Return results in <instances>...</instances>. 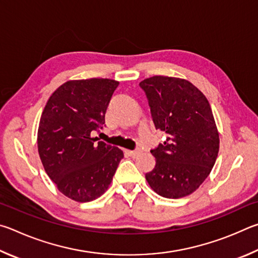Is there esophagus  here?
<instances>
[{"label": "esophagus", "mask_w": 258, "mask_h": 258, "mask_svg": "<svg viewBox=\"0 0 258 258\" xmlns=\"http://www.w3.org/2000/svg\"><path fill=\"white\" fill-rule=\"evenodd\" d=\"M125 153L126 154H128L129 156H132V157H135V156H137L138 154H139V151L138 150H135V151H125Z\"/></svg>", "instance_id": "34e87169"}]
</instances>
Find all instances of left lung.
Returning a JSON list of instances; mask_svg holds the SVG:
<instances>
[{"label":"left lung","instance_id":"8db88e82","mask_svg":"<svg viewBox=\"0 0 258 258\" xmlns=\"http://www.w3.org/2000/svg\"><path fill=\"white\" fill-rule=\"evenodd\" d=\"M153 122L168 137L151 150L156 163L145 174L165 198L190 195L209 177L219 153V133L210 103L191 83L154 76L143 80Z\"/></svg>","mask_w":258,"mask_h":258}]
</instances>
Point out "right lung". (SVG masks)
<instances>
[{"instance_id": "add662e5", "label": "right lung", "mask_w": 258, "mask_h": 258, "mask_svg": "<svg viewBox=\"0 0 258 258\" xmlns=\"http://www.w3.org/2000/svg\"><path fill=\"white\" fill-rule=\"evenodd\" d=\"M119 81L71 80L45 105L38 128L44 169L63 195L85 203L98 198L112 181L123 152L93 138L105 124V113Z\"/></svg>"}]
</instances>
